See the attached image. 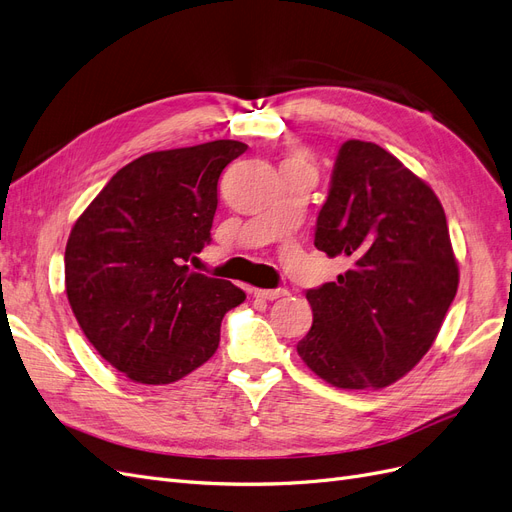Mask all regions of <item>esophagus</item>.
<instances>
[{"mask_svg": "<svg viewBox=\"0 0 512 512\" xmlns=\"http://www.w3.org/2000/svg\"><path fill=\"white\" fill-rule=\"evenodd\" d=\"M286 290H282V288H273V290H262V288H256L254 290V297H258V299H265V301H275V299H280V297H286Z\"/></svg>", "mask_w": 512, "mask_h": 512, "instance_id": "1", "label": "esophagus"}]
</instances>
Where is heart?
<instances>
[{
	"label": "heart",
	"mask_w": 512,
	"mask_h": 512,
	"mask_svg": "<svg viewBox=\"0 0 512 512\" xmlns=\"http://www.w3.org/2000/svg\"><path fill=\"white\" fill-rule=\"evenodd\" d=\"M292 160H299V158H292Z\"/></svg>",
	"instance_id": "b5f03b06"
}]
</instances>
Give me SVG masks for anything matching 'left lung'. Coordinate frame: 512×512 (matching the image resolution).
Returning a JSON list of instances; mask_svg holds the SVG:
<instances>
[{
  "mask_svg": "<svg viewBox=\"0 0 512 512\" xmlns=\"http://www.w3.org/2000/svg\"><path fill=\"white\" fill-rule=\"evenodd\" d=\"M314 245L350 269L305 292L303 363L337 389L378 391L423 359L451 307L459 267L438 196L376 143L339 147Z\"/></svg>",
  "mask_w": 512,
  "mask_h": 512,
  "instance_id": "left-lung-1",
  "label": "left lung"
}]
</instances>
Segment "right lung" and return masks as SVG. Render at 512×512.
Wrapping results in <instances>:
<instances>
[{"instance_id":"1","label":"right lung","mask_w":512,"mask_h":512,"mask_svg":"<svg viewBox=\"0 0 512 512\" xmlns=\"http://www.w3.org/2000/svg\"><path fill=\"white\" fill-rule=\"evenodd\" d=\"M239 141L153 151L126 164L76 220L66 294L89 344L126 378L170 384L207 363L245 292L185 265L211 241L222 170Z\"/></svg>"}]
</instances>
